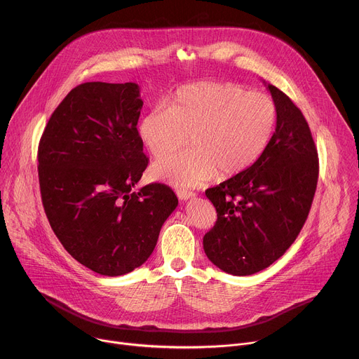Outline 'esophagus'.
I'll use <instances>...</instances> for the list:
<instances>
[{
	"mask_svg": "<svg viewBox=\"0 0 359 359\" xmlns=\"http://www.w3.org/2000/svg\"><path fill=\"white\" fill-rule=\"evenodd\" d=\"M176 194H177V198H179L180 201H189V199H191V198L196 196V193L189 191V190H184V189H177Z\"/></svg>",
	"mask_w": 359,
	"mask_h": 359,
	"instance_id": "34e87169",
	"label": "esophagus"
}]
</instances>
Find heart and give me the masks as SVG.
Instances as JSON below:
<instances>
[{"label": "heart", "mask_w": 359, "mask_h": 359, "mask_svg": "<svg viewBox=\"0 0 359 359\" xmlns=\"http://www.w3.org/2000/svg\"><path fill=\"white\" fill-rule=\"evenodd\" d=\"M278 124L271 95L235 83L201 81L177 90L139 123V136L153 156L189 140L191 147L158 158L151 176L177 187H196L216 175L232 177L264 156Z\"/></svg>", "instance_id": "1"}]
</instances>
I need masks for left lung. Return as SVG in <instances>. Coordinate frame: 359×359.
<instances>
[{"label": "left lung", "mask_w": 359, "mask_h": 359, "mask_svg": "<svg viewBox=\"0 0 359 359\" xmlns=\"http://www.w3.org/2000/svg\"><path fill=\"white\" fill-rule=\"evenodd\" d=\"M265 86L278 106L271 144L246 172L206 190L217 220L203 249L213 265L235 276L266 269L295 242L318 183V151L302 111L283 91Z\"/></svg>", "instance_id": "1"}]
</instances>
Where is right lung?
I'll list each match as a JSON object with an SVG mask.
<instances>
[{
    "label": "right lung",
    "instance_id": "add662e5",
    "mask_svg": "<svg viewBox=\"0 0 359 359\" xmlns=\"http://www.w3.org/2000/svg\"><path fill=\"white\" fill-rule=\"evenodd\" d=\"M142 107L136 83H83L54 110L39 144L51 229L77 262L104 276L142 266L179 203L166 184L133 190L149 163Z\"/></svg>",
    "mask_w": 359,
    "mask_h": 359
}]
</instances>
